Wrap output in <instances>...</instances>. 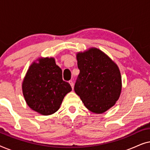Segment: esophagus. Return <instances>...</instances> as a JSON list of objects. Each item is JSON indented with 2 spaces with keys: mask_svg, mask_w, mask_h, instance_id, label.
<instances>
[{
  "mask_svg": "<svg viewBox=\"0 0 150 150\" xmlns=\"http://www.w3.org/2000/svg\"><path fill=\"white\" fill-rule=\"evenodd\" d=\"M69 85H71V88H72V89H74V83H73L72 81H69Z\"/></svg>",
  "mask_w": 150,
  "mask_h": 150,
  "instance_id": "1",
  "label": "esophagus"
}]
</instances>
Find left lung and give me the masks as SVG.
<instances>
[{
	"instance_id": "8db88e82",
	"label": "left lung",
	"mask_w": 150,
	"mask_h": 150,
	"mask_svg": "<svg viewBox=\"0 0 150 150\" xmlns=\"http://www.w3.org/2000/svg\"><path fill=\"white\" fill-rule=\"evenodd\" d=\"M80 73L74 91L86 108L102 113L115 104L122 90V79L117 65L97 48L77 54Z\"/></svg>"
}]
</instances>
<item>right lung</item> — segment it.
<instances>
[{
  "label": "right lung",
  "instance_id": "1",
  "mask_svg": "<svg viewBox=\"0 0 150 150\" xmlns=\"http://www.w3.org/2000/svg\"><path fill=\"white\" fill-rule=\"evenodd\" d=\"M71 91L62 79V70L53 58L41 59L30 65L22 83L24 97L28 106L48 115L60 107L65 96Z\"/></svg>",
  "mask_w": 150,
  "mask_h": 150
}]
</instances>
